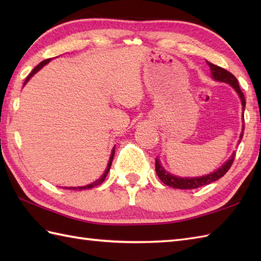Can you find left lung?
<instances>
[{
	"label": "left lung",
	"instance_id": "8db88e82",
	"mask_svg": "<svg viewBox=\"0 0 261 261\" xmlns=\"http://www.w3.org/2000/svg\"><path fill=\"white\" fill-rule=\"evenodd\" d=\"M206 63L211 69V75H212V79L214 81L226 83V84H229L238 93V95H239V97L241 99L242 111H245V108H246L245 95H243V93L241 92L239 83H238V80L236 79L234 75L231 74L230 71L225 70L224 68L220 67V66H216L210 62H206ZM242 118H243V112H242ZM243 130H245V124L242 125V132L240 135L239 142L241 141L242 137H243ZM234 157H236V153L233 151V153L231 154L230 158L226 160V162L222 166H221V167L214 170L213 173H210V174L204 175V176H198V177H179V176L170 174L169 171L165 170L162 163H160V159L157 157L156 158V173L160 178V180H162L165 185L170 186L173 188H179V190H194V188H198L201 186L211 184V182L218 180L219 178H221V177L224 176L226 171L230 169L231 165L234 160Z\"/></svg>",
	"mask_w": 261,
	"mask_h": 261
}]
</instances>
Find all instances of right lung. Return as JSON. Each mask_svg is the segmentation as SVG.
<instances>
[{
    "label": "right lung",
    "instance_id": "obj_1",
    "mask_svg": "<svg viewBox=\"0 0 261 261\" xmlns=\"http://www.w3.org/2000/svg\"><path fill=\"white\" fill-rule=\"evenodd\" d=\"M51 60V58H49V59H46V60H43V62H41L40 64H39L38 66H36L35 68L32 69V71L31 73L28 75V77H27V80L24 81V85L27 84L28 82H29V80L31 79V77L35 75L37 71H39L40 70L43 66L45 65H47L49 62H50ZM114 152H115V147H113V149H112V151H111V156H110V159H109V164H108V166H107V169H105V171L103 173V175L99 177L98 179H96L95 181H93V182H91V184H88V185H85V186H79V187H65V188H68V190H73V191H83V190H88V188H93V187H95V186H98V185H101L102 182L104 181V179H105V177L108 176V174H109V171H110V168H111V165H112V162H113V157H114Z\"/></svg>",
    "mask_w": 261,
    "mask_h": 261
}]
</instances>
